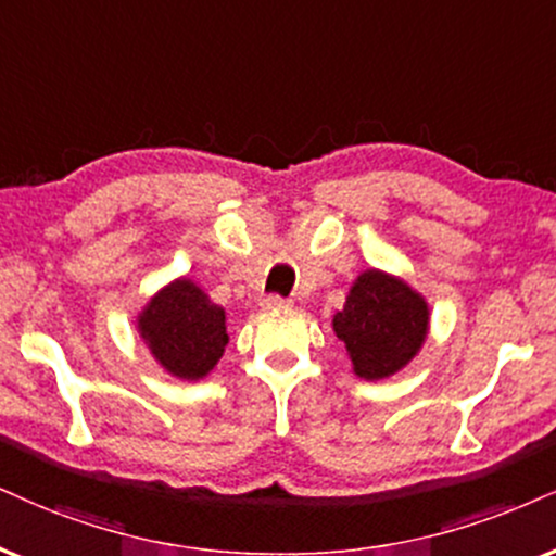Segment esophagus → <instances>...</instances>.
I'll list each match as a JSON object with an SVG mask.
<instances>
[{"instance_id": "esophagus-1", "label": "esophagus", "mask_w": 556, "mask_h": 556, "mask_svg": "<svg viewBox=\"0 0 556 556\" xmlns=\"http://www.w3.org/2000/svg\"><path fill=\"white\" fill-rule=\"evenodd\" d=\"M263 306L265 309H289L291 299H283V296H278V293H273V296H267L263 301Z\"/></svg>"}]
</instances>
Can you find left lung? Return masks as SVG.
Returning a JSON list of instances; mask_svg holds the SVG:
<instances>
[{
  "label": "left lung",
  "mask_w": 556,
  "mask_h": 556,
  "mask_svg": "<svg viewBox=\"0 0 556 556\" xmlns=\"http://www.w3.org/2000/svg\"><path fill=\"white\" fill-rule=\"evenodd\" d=\"M430 309L420 293L383 270L361 273L332 330L345 342L355 376L389 379L415 358L428 338Z\"/></svg>",
  "instance_id": "1"
}]
</instances>
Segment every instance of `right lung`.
<instances>
[{
    "mask_svg": "<svg viewBox=\"0 0 556 556\" xmlns=\"http://www.w3.org/2000/svg\"><path fill=\"white\" fill-rule=\"evenodd\" d=\"M139 334L164 371L185 381L203 379L229 342L224 309L188 278L154 293L139 314Z\"/></svg>",
    "mask_w": 556,
    "mask_h": 556,
    "instance_id": "add662e5",
    "label": "right lung"
}]
</instances>
